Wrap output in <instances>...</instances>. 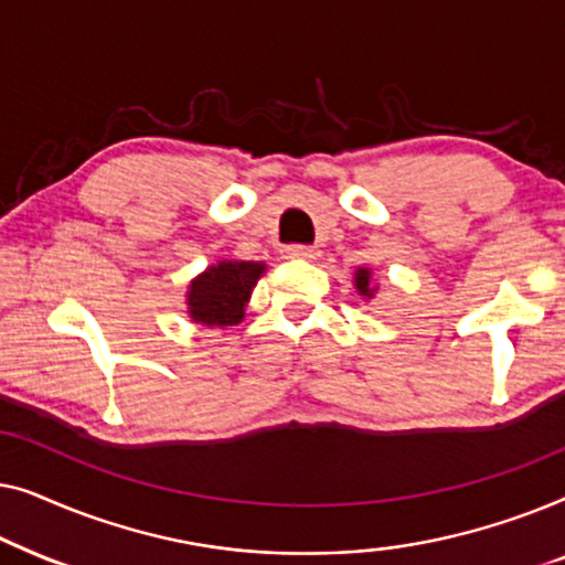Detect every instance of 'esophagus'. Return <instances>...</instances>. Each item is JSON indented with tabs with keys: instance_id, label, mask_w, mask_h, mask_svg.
<instances>
[{
	"instance_id": "obj_1",
	"label": "esophagus",
	"mask_w": 565,
	"mask_h": 565,
	"mask_svg": "<svg viewBox=\"0 0 565 565\" xmlns=\"http://www.w3.org/2000/svg\"><path fill=\"white\" fill-rule=\"evenodd\" d=\"M316 254H319V249H316V246H308V244L282 246V257L285 259H316Z\"/></svg>"
}]
</instances>
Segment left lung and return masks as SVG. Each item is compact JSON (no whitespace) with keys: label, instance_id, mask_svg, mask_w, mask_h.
Here are the masks:
<instances>
[{"label":"left lung","instance_id":"1","mask_svg":"<svg viewBox=\"0 0 565 565\" xmlns=\"http://www.w3.org/2000/svg\"><path fill=\"white\" fill-rule=\"evenodd\" d=\"M358 290L362 292V296H373L375 288H370V273L367 269H358Z\"/></svg>","mask_w":565,"mask_h":565}]
</instances>
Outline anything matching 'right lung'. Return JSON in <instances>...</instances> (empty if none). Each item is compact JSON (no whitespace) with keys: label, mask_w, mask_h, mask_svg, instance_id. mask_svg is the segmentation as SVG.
Masks as SVG:
<instances>
[{"label":"right lung","mask_w":565,"mask_h":565,"mask_svg":"<svg viewBox=\"0 0 565 565\" xmlns=\"http://www.w3.org/2000/svg\"><path fill=\"white\" fill-rule=\"evenodd\" d=\"M265 265L259 262H221L192 280L188 306L192 319L207 327H231L242 321L244 306L252 296Z\"/></svg>","instance_id":"right-lung-1"}]
</instances>
